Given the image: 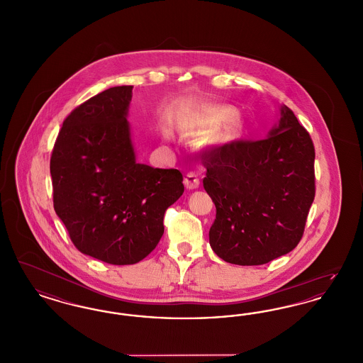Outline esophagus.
Segmentation results:
<instances>
[{
  "label": "esophagus",
  "instance_id": "esophagus-1",
  "mask_svg": "<svg viewBox=\"0 0 363 363\" xmlns=\"http://www.w3.org/2000/svg\"><path fill=\"white\" fill-rule=\"evenodd\" d=\"M184 182H185V186L188 189H196L200 185V177H199V174L196 173V172H189V173L186 174Z\"/></svg>",
  "mask_w": 363,
  "mask_h": 363
}]
</instances>
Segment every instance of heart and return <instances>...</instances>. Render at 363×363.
Here are the masks:
<instances>
[{
  "instance_id": "1",
  "label": "heart",
  "mask_w": 363,
  "mask_h": 363,
  "mask_svg": "<svg viewBox=\"0 0 363 363\" xmlns=\"http://www.w3.org/2000/svg\"><path fill=\"white\" fill-rule=\"evenodd\" d=\"M231 117H233V111H231V110H228V108H216V110H213V111L208 116L206 125H207L209 129H216V128H219L220 125H223L225 122L228 121ZM235 133H237V126H235V123H230L228 126H225V132L222 133V136L231 138V136H234Z\"/></svg>"
}]
</instances>
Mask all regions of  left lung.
<instances>
[{
  "label": "left lung",
  "instance_id": "left-lung-1",
  "mask_svg": "<svg viewBox=\"0 0 363 363\" xmlns=\"http://www.w3.org/2000/svg\"><path fill=\"white\" fill-rule=\"evenodd\" d=\"M314 156L309 132L287 106L268 138L201 152L203 185L216 207L209 245L220 259L261 265L293 250L315 194Z\"/></svg>",
  "mask_w": 363,
  "mask_h": 363
}]
</instances>
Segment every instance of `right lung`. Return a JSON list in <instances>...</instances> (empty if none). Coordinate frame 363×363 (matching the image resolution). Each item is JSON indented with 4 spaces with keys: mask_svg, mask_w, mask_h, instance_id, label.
I'll use <instances>...</instances> for the list:
<instances>
[{
    "mask_svg": "<svg viewBox=\"0 0 363 363\" xmlns=\"http://www.w3.org/2000/svg\"><path fill=\"white\" fill-rule=\"evenodd\" d=\"M132 88L113 86L77 106L50 157L54 209L73 245L113 265L155 249L166 209L184 193L179 170L136 162L126 120Z\"/></svg>",
    "mask_w": 363,
    "mask_h": 363,
    "instance_id": "obj_1",
    "label": "right lung"
}]
</instances>
